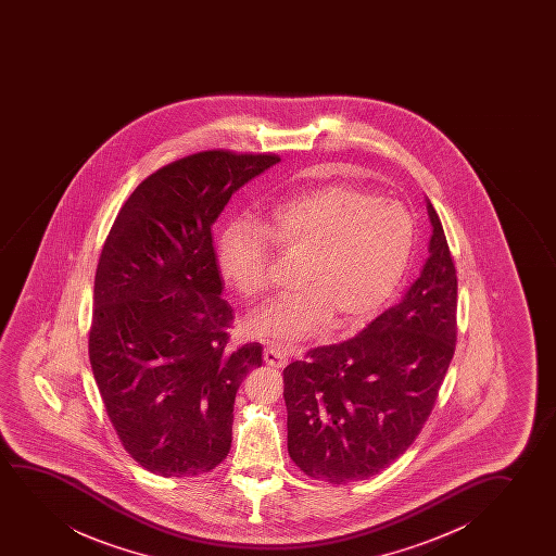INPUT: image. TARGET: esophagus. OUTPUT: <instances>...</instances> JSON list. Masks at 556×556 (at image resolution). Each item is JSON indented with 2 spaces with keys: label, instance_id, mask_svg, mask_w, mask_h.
Instances as JSON below:
<instances>
[{
  "label": "esophagus",
  "instance_id": "1",
  "mask_svg": "<svg viewBox=\"0 0 556 556\" xmlns=\"http://www.w3.org/2000/svg\"><path fill=\"white\" fill-rule=\"evenodd\" d=\"M264 361L271 368H285L287 363H289V357L271 343V345H267L266 350H264Z\"/></svg>",
  "mask_w": 556,
  "mask_h": 556
}]
</instances>
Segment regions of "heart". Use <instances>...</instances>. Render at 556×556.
<instances>
[{
    "mask_svg": "<svg viewBox=\"0 0 556 556\" xmlns=\"http://www.w3.org/2000/svg\"><path fill=\"white\" fill-rule=\"evenodd\" d=\"M414 218L396 201L353 184H325L285 201L262 222L239 218L216 243L222 279L244 300L269 289V241L302 256L300 289L252 313L254 334L294 343L336 315L338 323L368 319L403 282L414 247Z\"/></svg>",
    "mask_w": 556,
    "mask_h": 556,
    "instance_id": "b5f03b06",
    "label": "heart"
}]
</instances>
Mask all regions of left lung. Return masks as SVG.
Masks as SVG:
<instances>
[{
  "instance_id": "1",
  "label": "left lung",
  "mask_w": 556,
  "mask_h": 556,
  "mask_svg": "<svg viewBox=\"0 0 556 556\" xmlns=\"http://www.w3.org/2000/svg\"><path fill=\"white\" fill-rule=\"evenodd\" d=\"M399 304L345 342L282 370L289 454L307 477L348 484L403 456L433 410L456 350L457 277L441 218Z\"/></svg>"
}]
</instances>
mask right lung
Masks as SVG:
<instances>
[{
	"label": "right lung",
	"instance_id": "1",
	"mask_svg": "<svg viewBox=\"0 0 556 556\" xmlns=\"http://www.w3.org/2000/svg\"><path fill=\"white\" fill-rule=\"evenodd\" d=\"M274 153L224 150L168 163L115 216L94 275L89 358L130 457L161 477H195L228 456L237 389L262 345L228 350L213 224Z\"/></svg>",
	"mask_w": 556,
	"mask_h": 556
}]
</instances>
